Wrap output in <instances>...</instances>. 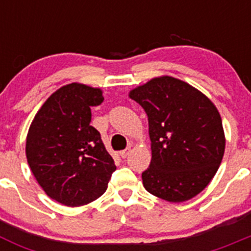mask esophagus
Segmentation results:
<instances>
[{
  "mask_svg": "<svg viewBox=\"0 0 251 251\" xmlns=\"http://www.w3.org/2000/svg\"><path fill=\"white\" fill-rule=\"evenodd\" d=\"M129 153H130V147H128V148H126V150L121 151V152H119V154H121L122 158H126L127 156H129Z\"/></svg>",
  "mask_w": 251,
  "mask_h": 251,
  "instance_id": "esophagus-1",
  "label": "esophagus"
}]
</instances>
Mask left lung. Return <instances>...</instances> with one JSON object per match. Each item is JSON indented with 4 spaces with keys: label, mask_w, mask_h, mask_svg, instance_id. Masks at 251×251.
Instances as JSON below:
<instances>
[{
    "label": "left lung",
    "mask_w": 251,
    "mask_h": 251,
    "mask_svg": "<svg viewBox=\"0 0 251 251\" xmlns=\"http://www.w3.org/2000/svg\"><path fill=\"white\" fill-rule=\"evenodd\" d=\"M148 117L152 159L142 174L150 194L183 202L214 178L225 152L220 113L205 94L172 76L153 77L129 92Z\"/></svg>",
    "instance_id": "left-lung-1"
}]
</instances>
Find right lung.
Masks as SVG:
<instances>
[{
  "instance_id": "right-lung-1",
  "label": "right lung",
  "mask_w": 251,
  "mask_h": 251,
  "mask_svg": "<svg viewBox=\"0 0 251 251\" xmlns=\"http://www.w3.org/2000/svg\"><path fill=\"white\" fill-rule=\"evenodd\" d=\"M98 88L72 83L52 93L31 123L27 163L52 200L70 207L97 200L115 171L100 133L90 126L92 106L103 103Z\"/></svg>"
}]
</instances>
